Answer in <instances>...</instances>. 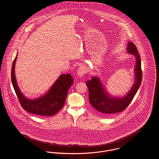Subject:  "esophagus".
<instances>
[{"label": "esophagus", "mask_w": 159, "mask_h": 159, "mask_svg": "<svg viewBox=\"0 0 159 159\" xmlns=\"http://www.w3.org/2000/svg\"><path fill=\"white\" fill-rule=\"evenodd\" d=\"M86 72L87 69L86 68V67L84 66H81L78 70V72H77L78 73V76L80 78H82L85 75V73H86Z\"/></svg>", "instance_id": "esophagus-1"}]
</instances>
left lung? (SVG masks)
<instances>
[{"mask_svg":"<svg viewBox=\"0 0 159 159\" xmlns=\"http://www.w3.org/2000/svg\"><path fill=\"white\" fill-rule=\"evenodd\" d=\"M127 52L135 57L134 67L135 83L130 90L123 97L109 95L101 83L100 78L93 76L86 82L89 89V98L91 105L102 116H107L123 111L130 103L136 94L142 80L141 61L135 45L128 42Z\"/></svg>","mask_w":159,"mask_h":159,"instance_id":"left-lung-1","label":"left lung"}]
</instances>
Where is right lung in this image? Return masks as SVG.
Listing matches in <instances>:
<instances>
[{
  "mask_svg": "<svg viewBox=\"0 0 159 159\" xmlns=\"http://www.w3.org/2000/svg\"><path fill=\"white\" fill-rule=\"evenodd\" d=\"M17 56V54L12 65L11 82L21 106L33 114L41 116L55 115L65 104L69 89L73 83L72 76L70 73L61 75L45 94L36 99H29L21 92L17 83L15 72Z\"/></svg>",
  "mask_w": 159,
  "mask_h": 159,
  "instance_id": "obj_1",
  "label": "right lung"
}]
</instances>
